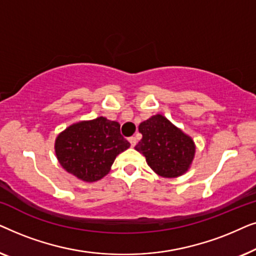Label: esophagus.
Wrapping results in <instances>:
<instances>
[{
  "label": "esophagus",
  "instance_id": "1",
  "mask_svg": "<svg viewBox=\"0 0 256 256\" xmlns=\"http://www.w3.org/2000/svg\"><path fill=\"white\" fill-rule=\"evenodd\" d=\"M129 142H130L132 146H135L136 143H138V140H136V138H134V136H132V138H129Z\"/></svg>",
  "mask_w": 256,
  "mask_h": 256
}]
</instances>
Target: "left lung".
<instances>
[{"label": "left lung", "instance_id": "8db88e82", "mask_svg": "<svg viewBox=\"0 0 256 256\" xmlns=\"http://www.w3.org/2000/svg\"><path fill=\"white\" fill-rule=\"evenodd\" d=\"M142 138L135 149L146 157V163L158 176L174 178L186 172L194 160L196 146L163 115H154L138 126Z\"/></svg>", "mask_w": 256, "mask_h": 256}]
</instances>
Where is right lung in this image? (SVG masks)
<instances>
[{
	"label": "right lung",
	"instance_id": "1",
	"mask_svg": "<svg viewBox=\"0 0 256 256\" xmlns=\"http://www.w3.org/2000/svg\"><path fill=\"white\" fill-rule=\"evenodd\" d=\"M129 146L118 122L104 116L73 124L57 136L54 143L60 166L88 183L106 176L116 156Z\"/></svg>",
	"mask_w": 256,
	"mask_h": 256
}]
</instances>
